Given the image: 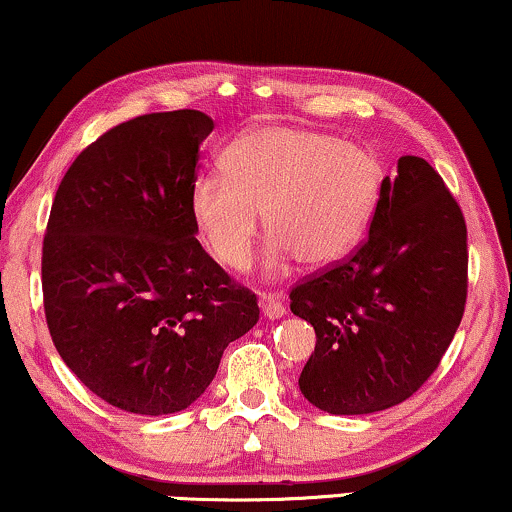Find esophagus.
Segmentation results:
<instances>
[{
  "label": "esophagus",
  "mask_w": 512,
  "mask_h": 512,
  "mask_svg": "<svg viewBox=\"0 0 512 512\" xmlns=\"http://www.w3.org/2000/svg\"><path fill=\"white\" fill-rule=\"evenodd\" d=\"M260 307H262V315L267 319H281L286 315V305L281 303V298H276L272 293L260 295Z\"/></svg>",
  "instance_id": "1"
}]
</instances>
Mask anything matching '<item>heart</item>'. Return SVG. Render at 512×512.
I'll return each instance as SVG.
<instances>
[{
  "instance_id": "b5f03b06",
  "label": "heart",
  "mask_w": 512,
  "mask_h": 512,
  "mask_svg": "<svg viewBox=\"0 0 512 512\" xmlns=\"http://www.w3.org/2000/svg\"><path fill=\"white\" fill-rule=\"evenodd\" d=\"M224 176L190 190L197 231L224 267H250L260 212L272 233L264 264L283 272L295 257L326 267L365 236L379 200L381 166L365 147L295 126H262L221 155Z\"/></svg>"
}]
</instances>
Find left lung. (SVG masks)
<instances>
[{"mask_svg": "<svg viewBox=\"0 0 512 512\" xmlns=\"http://www.w3.org/2000/svg\"><path fill=\"white\" fill-rule=\"evenodd\" d=\"M465 298L463 212L422 157H400L365 243L291 291V312L317 334L300 391L329 415L403 403L439 367Z\"/></svg>", "mask_w": 512, "mask_h": 512, "instance_id": "obj_1", "label": "left lung"}]
</instances>
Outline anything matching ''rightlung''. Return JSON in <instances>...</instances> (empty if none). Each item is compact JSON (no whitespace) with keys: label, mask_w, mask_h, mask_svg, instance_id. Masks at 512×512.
I'll return each instance as SVG.
<instances>
[{"label":"right lung","mask_w":512,"mask_h":512,"mask_svg":"<svg viewBox=\"0 0 512 512\" xmlns=\"http://www.w3.org/2000/svg\"><path fill=\"white\" fill-rule=\"evenodd\" d=\"M212 128L195 109L119 123L76 157L49 212V336L95 396L135 415L186 410L260 319L255 293L195 238L190 190Z\"/></svg>","instance_id":"add662e5"}]
</instances>
